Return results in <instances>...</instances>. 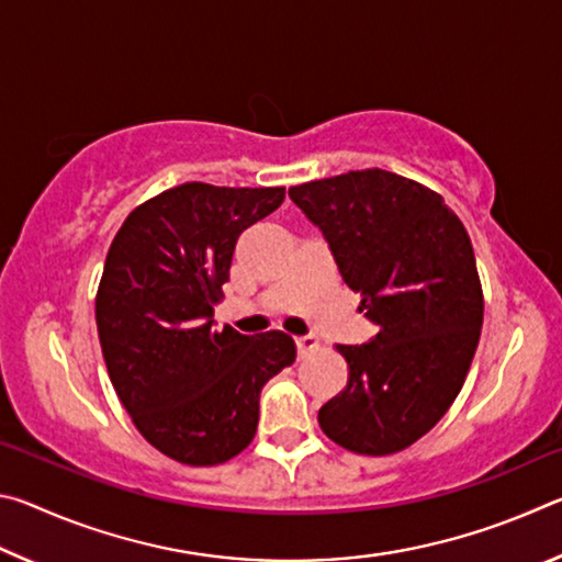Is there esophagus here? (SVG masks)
<instances>
[{
	"mask_svg": "<svg viewBox=\"0 0 562 562\" xmlns=\"http://www.w3.org/2000/svg\"><path fill=\"white\" fill-rule=\"evenodd\" d=\"M294 345H297V355L304 357L319 347V339L317 337H297L294 339Z\"/></svg>",
	"mask_w": 562,
	"mask_h": 562,
	"instance_id": "34e87169",
	"label": "esophagus"
}]
</instances>
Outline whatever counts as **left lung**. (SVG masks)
Segmentation results:
<instances>
[{"instance_id": "1", "label": "left lung", "mask_w": 562, "mask_h": 562, "mask_svg": "<svg viewBox=\"0 0 562 562\" xmlns=\"http://www.w3.org/2000/svg\"><path fill=\"white\" fill-rule=\"evenodd\" d=\"M290 198L379 327L367 345H337L349 379L319 408L322 431L355 453L404 451L449 412L479 347L471 237L439 193L382 168L294 186Z\"/></svg>"}]
</instances>
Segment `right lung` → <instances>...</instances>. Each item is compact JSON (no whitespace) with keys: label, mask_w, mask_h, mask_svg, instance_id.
I'll return each instance as SVG.
<instances>
[{"label":"right lung","mask_w":562,"mask_h":562,"mask_svg":"<svg viewBox=\"0 0 562 562\" xmlns=\"http://www.w3.org/2000/svg\"><path fill=\"white\" fill-rule=\"evenodd\" d=\"M282 201L284 188L183 183L138 205L109 247L103 361L140 436L178 463L217 465L247 449L262 386L297 355L284 331L213 327L237 237Z\"/></svg>","instance_id":"obj_1"}]
</instances>
